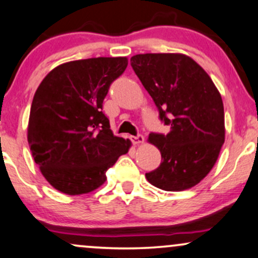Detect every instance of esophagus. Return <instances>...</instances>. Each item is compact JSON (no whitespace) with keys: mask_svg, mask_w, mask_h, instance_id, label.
<instances>
[{"mask_svg":"<svg viewBox=\"0 0 258 258\" xmlns=\"http://www.w3.org/2000/svg\"><path fill=\"white\" fill-rule=\"evenodd\" d=\"M130 139H132L133 144H135V145L142 144V142L145 141V138L141 134H138L136 136H132V138H130Z\"/></svg>","mask_w":258,"mask_h":258,"instance_id":"esophagus-1","label":"esophagus"}]
</instances>
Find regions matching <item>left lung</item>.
<instances>
[{"label": "left lung", "instance_id": "8db88e82", "mask_svg": "<svg viewBox=\"0 0 258 258\" xmlns=\"http://www.w3.org/2000/svg\"><path fill=\"white\" fill-rule=\"evenodd\" d=\"M130 63L159 119L170 126L166 135L148 136L162 163L146 178L160 189H188L210 172L225 142L222 98L207 72L183 54H138Z\"/></svg>", "mask_w": 258, "mask_h": 258}]
</instances>
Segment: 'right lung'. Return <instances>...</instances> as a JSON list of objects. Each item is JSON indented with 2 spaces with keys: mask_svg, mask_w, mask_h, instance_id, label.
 I'll return each mask as SVG.
<instances>
[{
  "mask_svg": "<svg viewBox=\"0 0 258 258\" xmlns=\"http://www.w3.org/2000/svg\"><path fill=\"white\" fill-rule=\"evenodd\" d=\"M128 59L92 57L59 65L33 96L27 141L35 163L54 188L69 196L89 193L132 146L114 136L102 102Z\"/></svg>",
  "mask_w": 258,
  "mask_h": 258,
  "instance_id": "obj_1",
  "label": "right lung"
}]
</instances>
